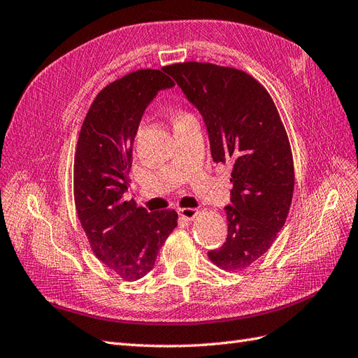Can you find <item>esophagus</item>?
<instances>
[{
  "label": "esophagus",
  "instance_id": "esophagus-1",
  "mask_svg": "<svg viewBox=\"0 0 358 358\" xmlns=\"http://www.w3.org/2000/svg\"><path fill=\"white\" fill-rule=\"evenodd\" d=\"M197 214H199V210L197 209H192V208H182V209H179V215L182 218H185V220H194Z\"/></svg>",
  "mask_w": 358,
  "mask_h": 358
}]
</instances>
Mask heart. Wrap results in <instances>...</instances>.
I'll return each instance as SVG.
<instances>
[{"instance_id": "1", "label": "heart", "mask_w": 358, "mask_h": 358, "mask_svg": "<svg viewBox=\"0 0 358 358\" xmlns=\"http://www.w3.org/2000/svg\"><path fill=\"white\" fill-rule=\"evenodd\" d=\"M180 115H183V114H180ZM178 117H179V115H178Z\"/></svg>"}]
</instances>
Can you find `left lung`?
Instances as JSON below:
<instances>
[{"instance_id": "1", "label": "left lung", "mask_w": 358, "mask_h": 358, "mask_svg": "<svg viewBox=\"0 0 358 358\" xmlns=\"http://www.w3.org/2000/svg\"><path fill=\"white\" fill-rule=\"evenodd\" d=\"M162 71L199 110L212 159L231 169L227 238L208 256L229 271L247 268L273 245L292 203L294 161L278 111L262 84L234 67L188 62Z\"/></svg>"}]
</instances>
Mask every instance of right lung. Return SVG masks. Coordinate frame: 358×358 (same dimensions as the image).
<instances>
[{"label":"right lung","mask_w":358,"mask_h":358,"mask_svg":"<svg viewBox=\"0 0 358 358\" xmlns=\"http://www.w3.org/2000/svg\"><path fill=\"white\" fill-rule=\"evenodd\" d=\"M173 85L157 69H141L108 84L93 101L76 144V214L96 257L124 280L150 271L178 226L175 210L148 212L123 197L143 114L158 92Z\"/></svg>","instance_id":"1"}]
</instances>
